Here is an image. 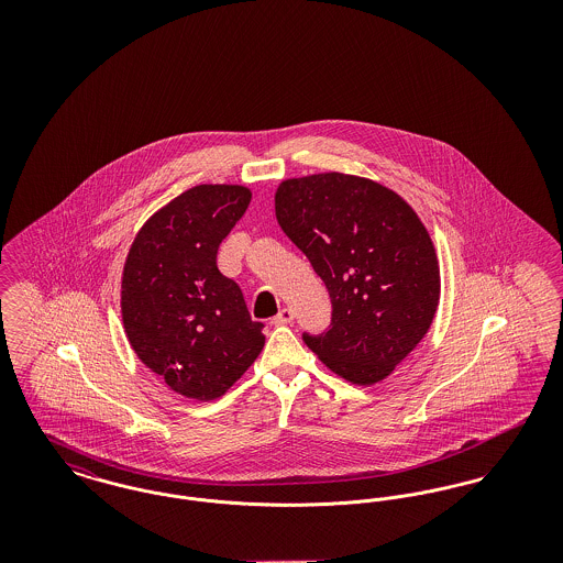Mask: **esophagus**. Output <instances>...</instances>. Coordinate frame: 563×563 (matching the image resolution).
Masks as SVG:
<instances>
[{
	"mask_svg": "<svg viewBox=\"0 0 563 563\" xmlns=\"http://www.w3.org/2000/svg\"><path fill=\"white\" fill-rule=\"evenodd\" d=\"M294 321V310L291 308H283L274 319L272 324H287V322Z\"/></svg>",
	"mask_w": 563,
	"mask_h": 563,
	"instance_id": "34e87169",
	"label": "esophagus"
}]
</instances>
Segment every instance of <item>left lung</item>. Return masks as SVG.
<instances>
[{
	"mask_svg": "<svg viewBox=\"0 0 563 563\" xmlns=\"http://www.w3.org/2000/svg\"><path fill=\"white\" fill-rule=\"evenodd\" d=\"M274 209L333 306L329 329L303 333L306 346L352 384L382 382L422 342L439 306L429 230L397 191L344 173L283 181Z\"/></svg>",
	"mask_w": 563,
	"mask_h": 563,
	"instance_id": "obj_1",
	"label": "left lung"
}]
</instances>
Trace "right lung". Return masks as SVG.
Masks as SVG:
<instances>
[{
    "mask_svg": "<svg viewBox=\"0 0 563 563\" xmlns=\"http://www.w3.org/2000/svg\"><path fill=\"white\" fill-rule=\"evenodd\" d=\"M251 202L242 186H196L152 214L122 272V321L136 356L175 393L213 401L266 344L217 249Z\"/></svg>",
    "mask_w": 563,
    "mask_h": 563,
    "instance_id": "add662e5",
    "label": "right lung"
}]
</instances>
